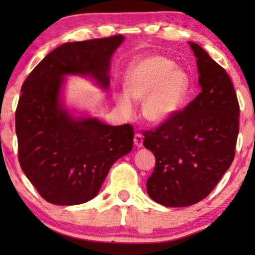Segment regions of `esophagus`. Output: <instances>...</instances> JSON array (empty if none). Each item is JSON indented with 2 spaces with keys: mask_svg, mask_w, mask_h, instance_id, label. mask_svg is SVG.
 Segmentation results:
<instances>
[{
  "mask_svg": "<svg viewBox=\"0 0 255 255\" xmlns=\"http://www.w3.org/2000/svg\"><path fill=\"white\" fill-rule=\"evenodd\" d=\"M133 141H134V145L137 146V147H141L142 141H144V137H142V134H140V133H135Z\"/></svg>",
  "mask_w": 255,
  "mask_h": 255,
  "instance_id": "34e87169",
  "label": "esophagus"
}]
</instances>
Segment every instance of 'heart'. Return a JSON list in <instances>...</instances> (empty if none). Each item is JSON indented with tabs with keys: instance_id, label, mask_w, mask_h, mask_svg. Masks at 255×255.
Instances as JSON below:
<instances>
[{
	"instance_id": "heart-1",
	"label": "heart",
	"mask_w": 255,
	"mask_h": 255,
	"mask_svg": "<svg viewBox=\"0 0 255 255\" xmlns=\"http://www.w3.org/2000/svg\"><path fill=\"white\" fill-rule=\"evenodd\" d=\"M187 73L175 68L174 61L151 55L133 62L125 75V89L135 101H144L142 115L151 123H162L179 110L189 93ZM125 111H131L128 96L118 99Z\"/></svg>"
}]
</instances>
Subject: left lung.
<instances>
[{"instance_id":"1","label":"left lung","mask_w":255,"mask_h":255,"mask_svg":"<svg viewBox=\"0 0 255 255\" xmlns=\"http://www.w3.org/2000/svg\"><path fill=\"white\" fill-rule=\"evenodd\" d=\"M202 92L154 130H144V146L155 156L148 196L165 207H189L217 186L235 159L239 103L225 69L189 41Z\"/></svg>"}]
</instances>
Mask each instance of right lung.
Listing matches in <instances>:
<instances>
[{"label":"right lung","instance_id":"add662e5","mask_svg":"<svg viewBox=\"0 0 255 255\" xmlns=\"http://www.w3.org/2000/svg\"><path fill=\"white\" fill-rule=\"evenodd\" d=\"M123 39L115 34L62 44L23 82L15 114L18 161L40 196L52 204L76 205L92 200L111 166L131 152L132 125L74 120L59 102L62 78L67 74L90 75L107 89L110 58Z\"/></svg>","mask_w":255,"mask_h":255}]
</instances>
